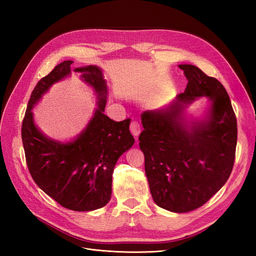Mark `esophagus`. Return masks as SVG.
<instances>
[{
  "mask_svg": "<svg viewBox=\"0 0 256 256\" xmlns=\"http://www.w3.org/2000/svg\"><path fill=\"white\" fill-rule=\"evenodd\" d=\"M130 131L134 136H138L141 132V126L138 122H132L130 124Z\"/></svg>",
  "mask_w": 256,
  "mask_h": 256,
  "instance_id": "34e87169",
  "label": "esophagus"
}]
</instances>
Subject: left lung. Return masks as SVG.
Listing matches in <instances>:
<instances>
[{"label":"left lung","mask_w":256,"mask_h":256,"mask_svg":"<svg viewBox=\"0 0 256 256\" xmlns=\"http://www.w3.org/2000/svg\"><path fill=\"white\" fill-rule=\"evenodd\" d=\"M187 88L172 102L141 114L140 148L152 196L159 207L188 212L204 205L226 182L233 170L237 120L223 85L189 64L178 65ZM210 102L203 118L184 109L198 98Z\"/></svg>","instance_id":"8db88e82"}]
</instances>
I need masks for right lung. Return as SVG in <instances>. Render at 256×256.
Returning <instances> with one entry per match:
<instances>
[{"label":"right lung","mask_w":256,"mask_h":256,"mask_svg":"<svg viewBox=\"0 0 256 256\" xmlns=\"http://www.w3.org/2000/svg\"><path fill=\"white\" fill-rule=\"evenodd\" d=\"M72 63L64 60L37 83L28 100L21 136L28 171L38 187L65 208L92 212L109 203L114 166L134 138L129 131V118L114 122L104 113L109 90L102 69L96 65L72 69ZM72 71L80 73L94 92L98 108L78 136L60 142L38 129L32 110L54 82L70 76Z\"/></svg>","instance_id":"right-lung-1"}]
</instances>
